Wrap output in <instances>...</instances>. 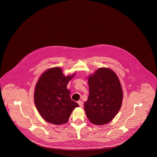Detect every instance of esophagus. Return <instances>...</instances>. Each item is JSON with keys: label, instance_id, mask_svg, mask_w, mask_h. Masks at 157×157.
Segmentation results:
<instances>
[{"label": "esophagus", "instance_id": "34e87169", "mask_svg": "<svg viewBox=\"0 0 157 157\" xmlns=\"http://www.w3.org/2000/svg\"><path fill=\"white\" fill-rule=\"evenodd\" d=\"M78 104H79L80 107H82V106H83V102H82V101H78Z\"/></svg>", "mask_w": 157, "mask_h": 157}]
</instances>
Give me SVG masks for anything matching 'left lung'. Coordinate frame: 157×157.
Returning <instances> with one entry per match:
<instances>
[{"instance_id": "left-lung-1", "label": "left lung", "mask_w": 157, "mask_h": 157, "mask_svg": "<svg viewBox=\"0 0 157 157\" xmlns=\"http://www.w3.org/2000/svg\"><path fill=\"white\" fill-rule=\"evenodd\" d=\"M87 81L89 95L84 104L87 117L95 125L109 123L122 105L123 91L118 76L112 69L102 67Z\"/></svg>"}]
</instances>
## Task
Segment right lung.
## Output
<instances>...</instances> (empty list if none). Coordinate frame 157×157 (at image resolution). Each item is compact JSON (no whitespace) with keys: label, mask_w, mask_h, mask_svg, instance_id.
Here are the masks:
<instances>
[{"label":"right lung","mask_w":157,"mask_h":157,"mask_svg":"<svg viewBox=\"0 0 157 157\" xmlns=\"http://www.w3.org/2000/svg\"><path fill=\"white\" fill-rule=\"evenodd\" d=\"M76 73L65 76L60 67L43 72L35 86L34 101L38 113L48 123L61 125L68 122L79 105L71 99L67 85Z\"/></svg>","instance_id":"add662e5"}]
</instances>
